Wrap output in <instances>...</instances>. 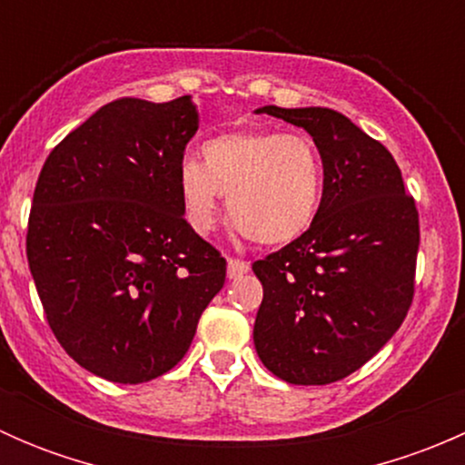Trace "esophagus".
<instances>
[{
  "label": "esophagus",
  "instance_id": "esophagus-1",
  "mask_svg": "<svg viewBox=\"0 0 465 465\" xmlns=\"http://www.w3.org/2000/svg\"><path fill=\"white\" fill-rule=\"evenodd\" d=\"M250 272V262L241 259H229L227 261V276L229 279H238V276L247 274Z\"/></svg>",
  "mask_w": 465,
  "mask_h": 465
}]
</instances>
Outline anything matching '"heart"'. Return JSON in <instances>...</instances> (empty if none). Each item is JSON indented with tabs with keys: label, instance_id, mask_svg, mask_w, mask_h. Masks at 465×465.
Instances as JSON below:
<instances>
[{
	"label": "heart",
	"instance_id": "b5f03b06",
	"mask_svg": "<svg viewBox=\"0 0 465 465\" xmlns=\"http://www.w3.org/2000/svg\"><path fill=\"white\" fill-rule=\"evenodd\" d=\"M177 191L189 227L213 229L220 198L229 218L259 245H285L315 220L323 191L317 145L306 134L241 130L218 134L203 145V162L182 159Z\"/></svg>",
	"mask_w": 465,
	"mask_h": 465
}]
</instances>
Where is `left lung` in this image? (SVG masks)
<instances>
[{
  "mask_svg": "<svg viewBox=\"0 0 465 465\" xmlns=\"http://www.w3.org/2000/svg\"><path fill=\"white\" fill-rule=\"evenodd\" d=\"M303 128L323 163L315 220L252 265L262 283L254 322L261 362L290 384H328L373 358L414 299L419 211L387 148L328 107L265 105Z\"/></svg>",
  "mask_w": 465,
  "mask_h": 465,
  "instance_id": "8db88e82",
  "label": "left lung"
}]
</instances>
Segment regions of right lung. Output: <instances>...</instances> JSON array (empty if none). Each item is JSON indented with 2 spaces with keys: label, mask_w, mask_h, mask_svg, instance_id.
I'll list each match as a JSON object with an SVG mask.
<instances>
[{
  "label": "right lung",
  "mask_w": 465,
  "mask_h": 465,
  "mask_svg": "<svg viewBox=\"0 0 465 465\" xmlns=\"http://www.w3.org/2000/svg\"><path fill=\"white\" fill-rule=\"evenodd\" d=\"M191 96L116 98L46 157L26 259L46 322L94 376L139 384L186 355L227 261L182 211L177 166L198 133Z\"/></svg>",
  "instance_id": "right-lung-1"
}]
</instances>
